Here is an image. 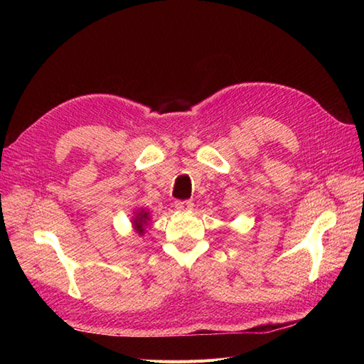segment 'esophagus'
<instances>
[{
    "label": "esophagus",
    "instance_id": "esophagus-1",
    "mask_svg": "<svg viewBox=\"0 0 364 364\" xmlns=\"http://www.w3.org/2000/svg\"><path fill=\"white\" fill-rule=\"evenodd\" d=\"M175 208L180 211H188V210H192V202L191 200H176Z\"/></svg>",
    "mask_w": 364,
    "mask_h": 364
}]
</instances>
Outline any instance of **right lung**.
<instances>
[{
    "label": "right lung",
    "instance_id": "obj_1",
    "mask_svg": "<svg viewBox=\"0 0 364 364\" xmlns=\"http://www.w3.org/2000/svg\"><path fill=\"white\" fill-rule=\"evenodd\" d=\"M146 220H149V213L145 211H141L134 219V227H136V231L139 235H144V228L146 225Z\"/></svg>",
    "mask_w": 364,
    "mask_h": 364
}]
</instances>
